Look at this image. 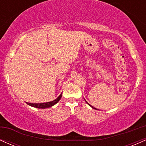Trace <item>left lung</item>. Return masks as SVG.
<instances>
[{"mask_svg": "<svg viewBox=\"0 0 146 146\" xmlns=\"http://www.w3.org/2000/svg\"><path fill=\"white\" fill-rule=\"evenodd\" d=\"M86 103H87V104H88V105H89V106H90V105L89 104H88V102H86ZM91 106V107H92V108H94V109H96V108H94V107H93V106Z\"/></svg>", "mask_w": 146, "mask_h": 146, "instance_id": "1", "label": "left lung"}]
</instances>
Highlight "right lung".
Instances as JSON below:
<instances>
[{
  "label": "right lung",
  "instance_id": "right-lung-1",
  "mask_svg": "<svg viewBox=\"0 0 146 146\" xmlns=\"http://www.w3.org/2000/svg\"><path fill=\"white\" fill-rule=\"evenodd\" d=\"M61 98H62V94H60L58 98L56 99V100H53V101L52 102H46V103H41V104H32V103H28V102H27V104L28 105L31 106L36 107V108H48V107H51L52 106L55 105L56 104L58 103V102H59V100L61 99Z\"/></svg>",
  "mask_w": 146,
  "mask_h": 146
}]
</instances>
